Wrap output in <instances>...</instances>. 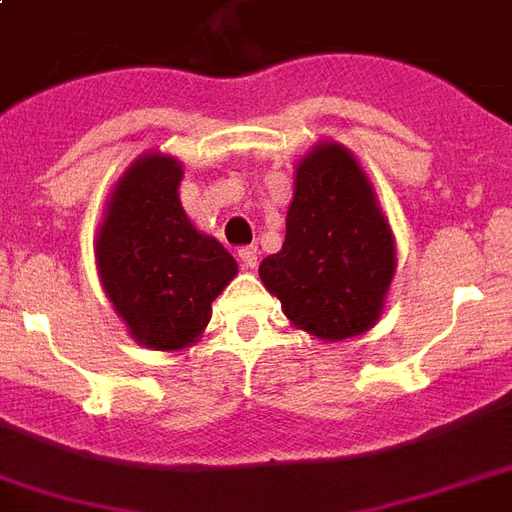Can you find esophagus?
<instances>
[{
    "label": "esophagus",
    "mask_w": 512,
    "mask_h": 512,
    "mask_svg": "<svg viewBox=\"0 0 512 512\" xmlns=\"http://www.w3.org/2000/svg\"><path fill=\"white\" fill-rule=\"evenodd\" d=\"M239 260L244 265V271H255L257 268V247L239 249Z\"/></svg>",
    "instance_id": "1"
}]
</instances>
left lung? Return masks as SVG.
I'll return each mask as SVG.
<instances>
[{
  "instance_id": "1",
  "label": "left lung",
  "mask_w": 512,
  "mask_h": 512,
  "mask_svg": "<svg viewBox=\"0 0 512 512\" xmlns=\"http://www.w3.org/2000/svg\"><path fill=\"white\" fill-rule=\"evenodd\" d=\"M395 271V233L360 161L314 144L295 166L282 249L260 263L265 290L298 330L338 343L381 319Z\"/></svg>"
}]
</instances>
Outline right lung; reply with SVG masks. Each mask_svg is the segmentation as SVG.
Here are the masks:
<instances>
[{
  "mask_svg": "<svg viewBox=\"0 0 512 512\" xmlns=\"http://www.w3.org/2000/svg\"><path fill=\"white\" fill-rule=\"evenodd\" d=\"M182 163L144 152L112 187L96 230V271L115 314L139 346L182 351L198 343L212 303L239 263L195 228L179 201Z\"/></svg>",
  "mask_w": 512,
  "mask_h": 512,
  "instance_id": "add662e5",
  "label": "right lung"
}]
</instances>
